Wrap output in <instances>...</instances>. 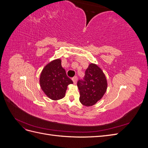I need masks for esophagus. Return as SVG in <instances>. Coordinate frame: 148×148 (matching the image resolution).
I'll use <instances>...</instances> for the list:
<instances>
[{
	"mask_svg": "<svg viewBox=\"0 0 148 148\" xmlns=\"http://www.w3.org/2000/svg\"><path fill=\"white\" fill-rule=\"evenodd\" d=\"M77 77H74L73 78H72V81L73 82V83L75 84L76 83H77Z\"/></svg>",
	"mask_w": 148,
	"mask_h": 148,
	"instance_id": "34e87169",
	"label": "esophagus"
}]
</instances>
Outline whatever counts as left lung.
<instances>
[{
    "mask_svg": "<svg viewBox=\"0 0 148 148\" xmlns=\"http://www.w3.org/2000/svg\"><path fill=\"white\" fill-rule=\"evenodd\" d=\"M77 86L79 91V101L86 107L92 106L101 100L107 88L104 73L95 64H89L85 71L84 81L79 80Z\"/></svg>",
    "mask_w": 148,
    "mask_h": 148,
    "instance_id": "obj_1",
    "label": "left lung"
}]
</instances>
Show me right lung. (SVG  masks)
I'll list each match as a JSON object with an SVG mask.
<instances>
[{
  "instance_id": "1",
  "label": "right lung",
  "mask_w": 148,
  "mask_h": 148,
  "mask_svg": "<svg viewBox=\"0 0 148 148\" xmlns=\"http://www.w3.org/2000/svg\"><path fill=\"white\" fill-rule=\"evenodd\" d=\"M61 59H57L48 63L42 69L39 84L44 94L52 100L57 101L65 96L67 86L73 82L66 76L62 66Z\"/></svg>"
}]
</instances>
